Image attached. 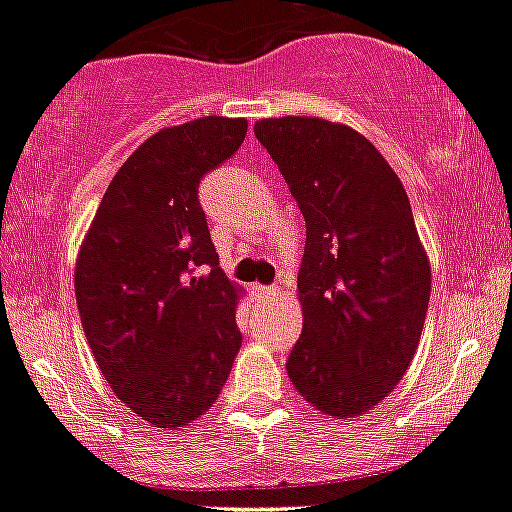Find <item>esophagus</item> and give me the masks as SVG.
<instances>
[{
    "label": "esophagus",
    "mask_w": 512,
    "mask_h": 512,
    "mask_svg": "<svg viewBox=\"0 0 512 512\" xmlns=\"http://www.w3.org/2000/svg\"><path fill=\"white\" fill-rule=\"evenodd\" d=\"M278 291H281L278 286H254V293L258 298H273L278 296Z\"/></svg>",
    "instance_id": "34e87169"
}]
</instances>
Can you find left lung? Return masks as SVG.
Instances as JSON below:
<instances>
[{
    "instance_id": "obj_1",
    "label": "left lung",
    "mask_w": 512,
    "mask_h": 512,
    "mask_svg": "<svg viewBox=\"0 0 512 512\" xmlns=\"http://www.w3.org/2000/svg\"><path fill=\"white\" fill-rule=\"evenodd\" d=\"M306 219L303 331L286 371L333 418L376 408L418 351L430 261L396 171L363 134L318 116L254 126Z\"/></svg>"
}]
</instances>
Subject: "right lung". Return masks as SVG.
<instances>
[{
    "instance_id": "add662e5",
    "label": "right lung",
    "mask_w": 512,
    "mask_h": 512,
    "mask_svg": "<svg viewBox=\"0 0 512 512\" xmlns=\"http://www.w3.org/2000/svg\"><path fill=\"white\" fill-rule=\"evenodd\" d=\"M246 129L201 116L149 136L111 179L79 249L74 291L96 366L154 428L204 416L241 348L244 291L219 268L199 184Z\"/></svg>"
}]
</instances>
